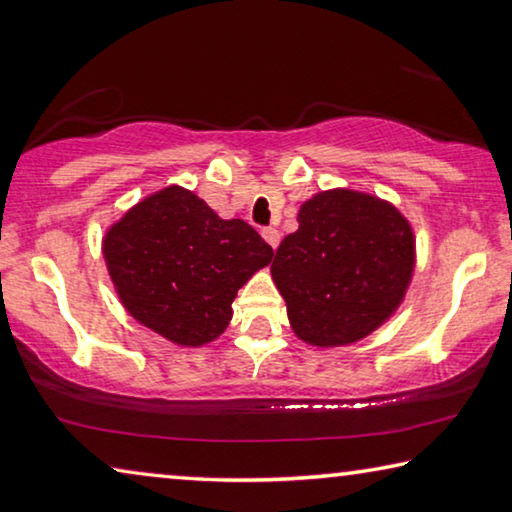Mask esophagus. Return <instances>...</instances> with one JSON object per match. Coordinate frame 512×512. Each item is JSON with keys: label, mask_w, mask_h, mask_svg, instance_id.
<instances>
[{"label": "esophagus", "mask_w": 512, "mask_h": 512, "mask_svg": "<svg viewBox=\"0 0 512 512\" xmlns=\"http://www.w3.org/2000/svg\"><path fill=\"white\" fill-rule=\"evenodd\" d=\"M262 237H264V241L269 243V246L275 250L278 248V243H280V232L275 230V227H264L262 230Z\"/></svg>", "instance_id": "1"}]
</instances>
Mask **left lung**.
<instances>
[{
	"mask_svg": "<svg viewBox=\"0 0 512 512\" xmlns=\"http://www.w3.org/2000/svg\"><path fill=\"white\" fill-rule=\"evenodd\" d=\"M415 273V234L392 202L353 189L321 191L298 209L271 275L296 337L332 348L383 326Z\"/></svg>",
	"mask_w": 512,
	"mask_h": 512,
	"instance_id": "8db88e82",
	"label": "left lung"
}]
</instances>
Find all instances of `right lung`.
I'll use <instances>...</instances> for the list:
<instances>
[{
	"instance_id": "1",
	"label": "right lung",
	"mask_w": 512,
	"mask_h": 512,
	"mask_svg": "<svg viewBox=\"0 0 512 512\" xmlns=\"http://www.w3.org/2000/svg\"><path fill=\"white\" fill-rule=\"evenodd\" d=\"M102 253L120 303L141 326L177 346H202L227 328L237 291L273 248L246 221H225L173 184L113 223Z\"/></svg>"
}]
</instances>
